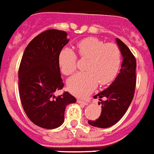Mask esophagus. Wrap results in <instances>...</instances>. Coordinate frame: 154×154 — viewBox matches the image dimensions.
<instances>
[{"instance_id": "esophagus-1", "label": "esophagus", "mask_w": 154, "mask_h": 154, "mask_svg": "<svg viewBox=\"0 0 154 154\" xmlns=\"http://www.w3.org/2000/svg\"><path fill=\"white\" fill-rule=\"evenodd\" d=\"M77 102L79 103H83V104H85V105H87L88 104V101H85V100H77Z\"/></svg>"}]
</instances>
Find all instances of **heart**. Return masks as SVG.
Here are the masks:
<instances>
[{
  "mask_svg": "<svg viewBox=\"0 0 154 154\" xmlns=\"http://www.w3.org/2000/svg\"><path fill=\"white\" fill-rule=\"evenodd\" d=\"M77 51L81 59L88 60L85 72H79L67 81L69 90L77 96H85L98 85H106L116 77L121 65V52L117 45L105 43L95 37H88L79 41ZM63 74L70 75L78 66V58L69 48L62 49L58 58Z\"/></svg>",
  "mask_w": 154,
  "mask_h": 154,
  "instance_id": "obj_1",
  "label": "heart"
}]
</instances>
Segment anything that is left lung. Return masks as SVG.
Instances as JSON below:
<instances>
[{
	"label": "left lung",
	"instance_id": "8db88e82",
	"mask_svg": "<svg viewBox=\"0 0 154 154\" xmlns=\"http://www.w3.org/2000/svg\"><path fill=\"white\" fill-rule=\"evenodd\" d=\"M123 55L120 72L109 88L94 95L102 104L101 114L95 120H89L90 125L109 128L120 120L131 103L136 86V59L131 51L119 39H116Z\"/></svg>",
	"mask_w": 154,
	"mask_h": 154
}]
</instances>
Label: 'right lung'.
<instances>
[{
    "label": "right lung",
    "instance_id": "right-lung-1",
    "mask_svg": "<svg viewBox=\"0 0 154 154\" xmlns=\"http://www.w3.org/2000/svg\"><path fill=\"white\" fill-rule=\"evenodd\" d=\"M68 42L64 30H45L28 44L20 64L19 94L23 109L33 124L43 128L60 126L66 106L76 102L68 92L54 94L64 87L58 58Z\"/></svg>",
    "mask_w": 154,
    "mask_h": 154
}]
</instances>
